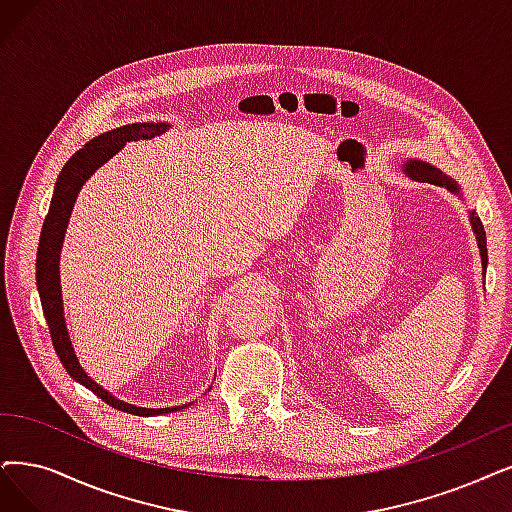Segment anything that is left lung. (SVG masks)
<instances>
[{"mask_svg": "<svg viewBox=\"0 0 512 512\" xmlns=\"http://www.w3.org/2000/svg\"><path fill=\"white\" fill-rule=\"evenodd\" d=\"M403 172L410 176L412 180H418V182H431V185H437V187H445L449 193H456L460 195V187L458 182L454 178L445 176L439 168L431 166V163L426 161H418V159H410L405 163ZM470 224H473V231L477 235V245H479V252H481V264H483V271L487 269V239H485V229H483V222L481 218L470 212Z\"/></svg>", "mask_w": 512, "mask_h": 512, "instance_id": "1", "label": "left lung"}]
</instances>
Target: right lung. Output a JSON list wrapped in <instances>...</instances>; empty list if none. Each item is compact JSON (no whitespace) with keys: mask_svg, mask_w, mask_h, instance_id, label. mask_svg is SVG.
<instances>
[{"mask_svg":"<svg viewBox=\"0 0 512 512\" xmlns=\"http://www.w3.org/2000/svg\"><path fill=\"white\" fill-rule=\"evenodd\" d=\"M168 124H128L115 128L111 132L100 134L92 138L84 149H79L67 163L65 168L60 170L58 180L54 185V195L50 201V210L44 220L42 237H39V248H37V262H35V279H37V292L42 298V309L44 317L50 327V338L54 344V351L65 365L67 374L84 384L86 388L105 401L107 405L115 407V410L128 412L134 416H159V414H170L180 410V407L187 405H176V407H159V410H149V407H136L126 401L113 397L109 391H105L100 384H96L86 372L84 367L79 365L73 344L67 332L65 323V309H63V292H60V250H63V239L67 224L75 206L77 193L84 187V182L102 166V163L109 161L119 149L126 147L130 140H145L153 138L166 132Z\"/></svg>","mask_w":512,"mask_h":512,"instance_id":"obj_1","label":"right lung"}]
</instances>
